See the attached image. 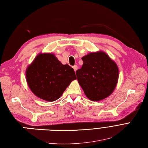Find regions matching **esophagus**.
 <instances>
[{"label": "esophagus", "instance_id": "1", "mask_svg": "<svg viewBox=\"0 0 148 148\" xmlns=\"http://www.w3.org/2000/svg\"><path fill=\"white\" fill-rule=\"evenodd\" d=\"M73 68L74 71H76L77 70V69H78V66H77V65H75V66H73Z\"/></svg>", "mask_w": 148, "mask_h": 148}]
</instances>
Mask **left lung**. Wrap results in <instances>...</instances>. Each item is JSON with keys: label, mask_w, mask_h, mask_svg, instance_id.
<instances>
[{"label": "left lung", "mask_w": 148, "mask_h": 148, "mask_svg": "<svg viewBox=\"0 0 148 148\" xmlns=\"http://www.w3.org/2000/svg\"><path fill=\"white\" fill-rule=\"evenodd\" d=\"M82 60L84 64L76 75L85 96L93 101L109 97L119 80V67L115 62L101 51L90 52Z\"/></svg>", "instance_id": "left-lung-1"}]
</instances>
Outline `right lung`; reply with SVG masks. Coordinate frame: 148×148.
<instances>
[{"mask_svg":"<svg viewBox=\"0 0 148 148\" xmlns=\"http://www.w3.org/2000/svg\"><path fill=\"white\" fill-rule=\"evenodd\" d=\"M75 79L73 69L62 64L52 53H39L26 70L29 89L37 97L49 102L58 99Z\"/></svg>","mask_w":148,"mask_h":148,"instance_id":"1","label":"right lung"}]
</instances>
